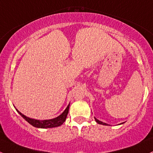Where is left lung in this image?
<instances>
[{"instance_id":"8db88e82","label":"left lung","mask_w":153,"mask_h":153,"mask_svg":"<svg viewBox=\"0 0 153 153\" xmlns=\"http://www.w3.org/2000/svg\"><path fill=\"white\" fill-rule=\"evenodd\" d=\"M94 119H95L96 122H97V123H98V124H102V125H109V124H106V123H104V122H101V121L98 120V119H97V118L94 117ZM123 123H124V122H123ZM123 123H121L120 124H122Z\"/></svg>"}]
</instances>
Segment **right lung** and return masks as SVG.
I'll use <instances>...</instances> for the list:
<instances>
[{"label": "right lung", "mask_w": 153, "mask_h": 153, "mask_svg": "<svg viewBox=\"0 0 153 153\" xmlns=\"http://www.w3.org/2000/svg\"><path fill=\"white\" fill-rule=\"evenodd\" d=\"M69 107H70V104H68V105L65 108V111L62 112L59 116H58L57 117L53 118V119H45V120H39V119H31V118H29L28 116L23 115L18 110L16 109V111H18L19 114L26 122H29L31 125L34 126V127H37V128H52V127H59V126H61L64 123L66 118H67L68 113Z\"/></svg>", "instance_id": "obj_1"}]
</instances>
